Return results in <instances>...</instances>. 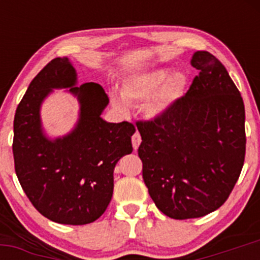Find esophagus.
Segmentation results:
<instances>
[{"instance_id":"esophagus-1","label":"esophagus","mask_w":260,"mask_h":260,"mask_svg":"<svg viewBox=\"0 0 260 260\" xmlns=\"http://www.w3.org/2000/svg\"><path fill=\"white\" fill-rule=\"evenodd\" d=\"M141 142H142V138H141V135L138 132H136L135 135L132 136V146H133V148L137 149L138 147H140Z\"/></svg>"}]
</instances>
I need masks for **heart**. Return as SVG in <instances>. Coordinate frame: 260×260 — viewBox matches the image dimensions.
Segmentation results:
<instances>
[{
    "mask_svg": "<svg viewBox=\"0 0 260 260\" xmlns=\"http://www.w3.org/2000/svg\"><path fill=\"white\" fill-rule=\"evenodd\" d=\"M169 74V69L161 68L135 75L123 83L120 94L123 99L112 95V104L117 111L125 112L127 103L148 101L145 106L147 117L151 119L164 118L180 101L187 84V78L183 73H174L170 77Z\"/></svg>",
    "mask_w": 260,
    "mask_h": 260,
    "instance_id": "heart-1",
    "label": "heart"
}]
</instances>
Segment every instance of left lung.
I'll return each instance as SVG.
<instances>
[{
    "label": "left lung",
    "instance_id": "1",
    "mask_svg": "<svg viewBox=\"0 0 260 260\" xmlns=\"http://www.w3.org/2000/svg\"><path fill=\"white\" fill-rule=\"evenodd\" d=\"M199 70L187 93L164 118L137 122L138 156L149 196L177 220L219 209L229 198L245 158V109L224 65L196 51Z\"/></svg>",
    "mask_w": 260,
    "mask_h": 260
}]
</instances>
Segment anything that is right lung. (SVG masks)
Returning <instances> with one entry per match:
<instances>
[{"instance_id":"1","label":"right lung","mask_w":260,"mask_h":260,"mask_svg":"<svg viewBox=\"0 0 260 260\" xmlns=\"http://www.w3.org/2000/svg\"><path fill=\"white\" fill-rule=\"evenodd\" d=\"M75 84L68 57H55L34 78L15 114L12 152L17 179L36 210L59 224L84 225L108 208L114 167L132 153L136 128L102 119L109 98L99 84ZM57 87H70L78 96L81 115L69 135L51 141L41 129L40 106Z\"/></svg>"}]
</instances>
